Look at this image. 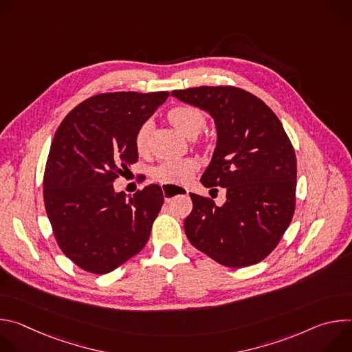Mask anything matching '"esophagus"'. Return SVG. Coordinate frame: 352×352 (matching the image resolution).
<instances>
[{
  "mask_svg": "<svg viewBox=\"0 0 352 352\" xmlns=\"http://www.w3.org/2000/svg\"><path fill=\"white\" fill-rule=\"evenodd\" d=\"M163 195L166 202H171L174 197L178 195H188V189L182 186H173V185H163Z\"/></svg>",
  "mask_w": 352,
  "mask_h": 352,
  "instance_id": "esophagus-1",
  "label": "esophagus"
}]
</instances>
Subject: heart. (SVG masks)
Segmentation results:
<instances>
[{"instance_id": "b5f03b06", "label": "heart", "mask_w": 352, "mask_h": 352, "mask_svg": "<svg viewBox=\"0 0 352 352\" xmlns=\"http://www.w3.org/2000/svg\"><path fill=\"white\" fill-rule=\"evenodd\" d=\"M168 120L181 133L188 138H195L206 125L205 114L189 106L171 109L168 111ZM150 132H152V122L150 121H146L138 129L135 136V147L138 153L143 155L147 152ZM196 168L197 163L192 159L166 160L155 170V177L164 184H182L192 177Z\"/></svg>"}]
</instances>
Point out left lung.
I'll list each match as a JSON object with an SVG mask.
<instances>
[{
	"mask_svg": "<svg viewBox=\"0 0 352 352\" xmlns=\"http://www.w3.org/2000/svg\"><path fill=\"white\" fill-rule=\"evenodd\" d=\"M179 102L206 111L217 131L212 162L200 182L226 188V202L189 193L184 228L189 242L227 267L263 261L295 210L296 159L277 116L259 97L234 86L173 90Z\"/></svg>",
	"mask_w": 352,
	"mask_h": 352,
	"instance_id": "left-lung-1",
	"label": "left lung"
}]
</instances>
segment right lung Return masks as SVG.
<instances>
[{"instance_id": "1", "label": "right lung", "mask_w": 352, "mask_h": 352, "mask_svg": "<svg viewBox=\"0 0 352 352\" xmlns=\"http://www.w3.org/2000/svg\"><path fill=\"white\" fill-rule=\"evenodd\" d=\"M168 91L93 96L58 126L44 171V206L63 252L80 269L106 274L146 245L164 196L159 185L133 196L114 189L138 162L135 136Z\"/></svg>"}]
</instances>
